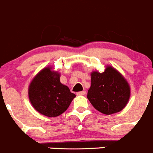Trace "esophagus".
Masks as SVG:
<instances>
[{
  "instance_id": "1",
  "label": "esophagus",
  "mask_w": 153,
  "mask_h": 153,
  "mask_svg": "<svg viewBox=\"0 0 153 153\" xmlns=\"http://www.w3.org/2000/svg\"><path fill=\"white\" fill-rule=\"evenodd\" d=\"M86 94V91H84V90H83V91H81V92H78V93H77V95H84Z\"/></svg>"
}]
</instances>
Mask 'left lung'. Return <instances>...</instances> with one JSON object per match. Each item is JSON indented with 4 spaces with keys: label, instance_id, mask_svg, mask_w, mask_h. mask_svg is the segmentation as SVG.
<instances>
[{
    "label": "left lung",
    "instance_id": "1",
    "mask_svg": "<svg viewBox=\"0 0 153 153\" xmlns=\"http://www.w3.org/2000/svg\"><path fill=\"white\" fill-rule=\"evenodd\" d=\"M130 97V87L124 77L115 68L107 66L104 72L91 73V86L87 98L100 112L111 115L126 106Z\"/></svg>",
    "mask_w": 153,
    "mask_h": 153
}]
</instances>
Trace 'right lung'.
I'll return each instance as SVG.
<instances>
[{"instance_id":"1","label":"right lung","mask_w":153,"mask_h":153,"mask_svg":"<svg viewBox=\"0 0 153 153\" xmlns=\"http://www.w3.org/2000/svg\"><path fill=\"white\" fill-rule=\"evenodd\" d=\"M51 67L40 71L29 86L31 104L45 116L57 117L65 112L75 97L67 86L60 81V73Z\"/></svg>"}]
</instances>
